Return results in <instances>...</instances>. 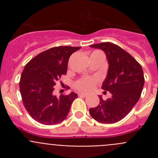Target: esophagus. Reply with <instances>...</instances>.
Returning <instances> with one entry per match:
<instances>
[{
	"label": "esophagus",
	"mask_w": 158,
	"mask_h": 158,
	"mask_svg": "<svg viewBox=\"0 0 158 158\" xmlns=\"http://www.w3.org/2000/svg\"><path fill=\"white\" fill-rule=\"evenodd\" d=\"M78 96H82V97H86V96H87V95L85 94V93H79V94H78Z\"/></svg>",
	"instance_id": "obj_1"
}]
</instances>
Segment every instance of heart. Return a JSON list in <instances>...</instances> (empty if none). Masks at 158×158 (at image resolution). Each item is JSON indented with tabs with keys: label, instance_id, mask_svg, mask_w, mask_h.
<instances>
[{
	"label": "heart",
	"instance_id": "heart-1",
	"mask_svg": "<svg viewBox=\"0 0 158 158\" xmlns=\"http://www.w3.org/2000/svg\"><path fill=\"white\" fill-rule=\"evenodd\" d=\"M97 82H98V79L96 77H83L75 81L74 87L79 91L89 93L93 90Z\"/></svg>",
	"mask_w": 158,
	"mask_h": 158
}]
</instances>
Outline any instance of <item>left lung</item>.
<instances>
[{
	"label": "left lung",
	"instance_id": "left-lung-1",
	"mask_svg": "<svg viewBox=\"0 0 158 158\" xmlns=\"http://www.w3.org/2000/svg\"><path fill=\"white\" fill-rule=\"evenodd\" d=\"M101 49L107 55L109 69L101 89L111 93L104 100L100 97L97 107L89 109L91 116L102 123L120 121L132 110L141 96L145 78L142 65L123 49L112 43L90 46Z\"/></svg>",
	"mask_w": 158,
	"mask_h": 158
}]
</instances>
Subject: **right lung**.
Masks as SVG:
<instances>
[{
    "mask_svg": "<svg viewBox=\"0 0 158 158\" xmlns=\"http://www.w3.org/2000/svg\"><path fill=\"white\" fill-rule=\"evenodd\" d=\"M81 48L52 47L25 65L19 80V91L25 109L35 121L44 125H55L67 117L77 95L71 93L57 97L53 95L54 85L66 74L71 54Z\"/></svg>",
    "mask_w": 158,
    "mask_h": 158,
    "instance_id": "1",
    "label": "right lung"
}]
</instances>
